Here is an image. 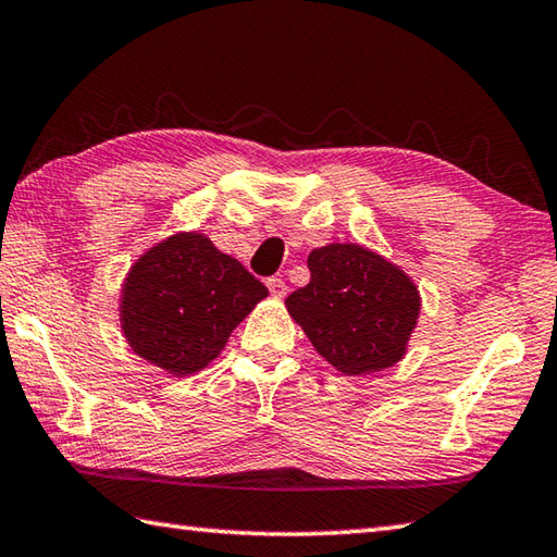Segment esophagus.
Returning a JSON list of instances; mask_svg holds the SVG:
<instances>
[{
    "label": "esophagus",
    "mask_w": 557,
    "mask_h": 557,
    "mask_svg": "<svg viewBox=\"0 0 557 557\" xmlns=\"http://www.w3.org/2000/svg\"><path fill=\"white\" fill-rule=\"evenodd\" d=\"M268 289L275 294V297H285V294L289 292L287 282L282 280V275H275V277H268Z\"/></svg>",
    "instance_id": "1"
}]
</instances>
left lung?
<instances>
[{
	"mask_svg": "<svg viewBox=\"0 0 557 557\" xmlns=\"http://www.w3.org/2000/svg\"><path fill=\"white\" fill-rule=\"evenodd\" d=\"M307 263L311 282L285 304L313 350L345 376L400 362L422 307L408 272L359 244L313 248Z\"/></svg>",
	"mask_w": 557,
	"mask_h": 557,
	"instance_id": "left-lung-1",
	"label": "left lung"
}]
</instances>
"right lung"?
<instances>
[{"label":"right lung","mask_w":557,"mask_h":557,"mask_svg":"<svg viewBox=\"0 0 557 557\" xmlns=\"http://www.w3.org/2000/svg\"><path fill=\"white\" fill-rule=\"evenodd\" d=\"M268 289L205 234L181 232L137 258L120 294V329L133 352L171 376L220 357L228 335Z\"/></svg>","instance_id":"1"}]
</instances>
